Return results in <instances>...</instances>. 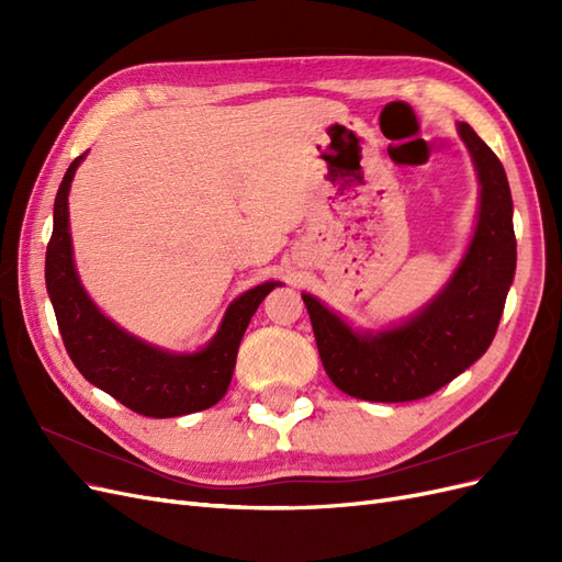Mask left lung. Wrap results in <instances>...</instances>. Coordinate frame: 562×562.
Returning a JSON list of instances; mask_svg holds the SVG:
<instances>
[{
    "label": "left lung",
    "mask_w": 562,
    "mask_h": 562,
    "mask_svg": "<svg viewBox=\"0 0 562 562\" xmlns=\"http://www.w3.org/2000/svg\"><path fill=\"white\" fill-rule=\"evenodd\" d=\"M457 133L481 190L473 236L448 283L413 316L382 330L353 328L302 293L323 368L353 398L403 403L429 396L462 375L495 339L516 274L514 201L495 151L464 122H457Z\"/></svg>",
    "instance_id": "left-lung-1"
}]
</instances>
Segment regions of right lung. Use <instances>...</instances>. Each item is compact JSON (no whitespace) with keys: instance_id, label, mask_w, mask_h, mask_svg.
<instances>
[{"instance_id":"add662e5","label":"right lung","mask_w":562,"mask_h":562,"mask_svg":"<svg viewBox=\"0 0 562 562\" xmlns=\"http://www.w3.org/2000/svg\"><path fill=\"white\" fill-rule=\"evenodd\" d=\"M87 155L77 157L63 176L46 248V291L65 349L83 378L133 413L164 419L206 411L227 394L248 323L281 283L265 281L236 297L209 345L196 351H168L119 328L83 291L75 265L67 196Z\"/></svg>"}]
</instances>
